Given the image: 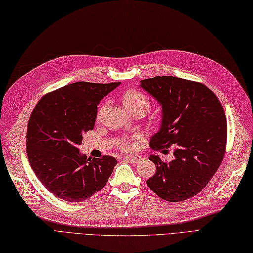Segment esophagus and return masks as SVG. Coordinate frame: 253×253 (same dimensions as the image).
<instances>
[{
  "label": "esophagus",
  "mask_w": 253,
  "mask_h": 253,
  "mask_svg": "<svg viewBox=\"0 0 253 253\" xmlns=\"http://www.w3.org/2000/svg\"><path fill=\"white\" fill-rule=\"evenodd\" d=\"M124 159L127 160V162L132 163V164H138V163L141 162L142 158L139 155H134V156H125Z\"/></svg>",
  "instance_id": "1"
}]
</instances>
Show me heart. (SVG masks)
<instances>
[{
	"instance_id": "heart-1",
	"label": "heart",
	"mask_w": 253,
	"mask_h": 253,
	"mask_svg": "<svg viewBox=\"0 0 253 253\" xmlns=\"http://www.w3.org/2000/svg\"><path fill=\"white\" fill-rule=\"evenodd\" d=\"M124 104L126 106V109L128 110H133V109H142L145 112H148L150 110L151 102L149 100V98L145 96L141 91L138 90H128L124 95ZM103 111V106L100 108L98 112V118L101 116ZM120 148L124 150H131L134 148V140L129 139V140H125L122 141L120 144Z\"/></svg>"
}]
</instances>
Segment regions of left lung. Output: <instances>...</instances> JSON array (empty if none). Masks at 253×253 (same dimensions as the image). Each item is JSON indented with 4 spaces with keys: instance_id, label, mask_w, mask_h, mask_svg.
I'll return each instance as SVG.
<instances>
[{
    "instance_id": "1",
    "label": "left lung",
    "mask_w": 253,
    "mask_h": 253,
    "mask_svg": "<svg viewBox=\"0 0 253 253\" xmlns=\"http://www.w3.org/2000/svg\"><path fill=\"white\" fill-rule=\"evenodd\" d=\"M140 86L162 105V125L152 136L150 147L157 151L171 145L175 148V158L170 163L150 155L156 172L147 185L165 201H186L207 186L224 158V109L215 94L203 83L157 76L141 80Z\"/></svg>"
}]
</instances>
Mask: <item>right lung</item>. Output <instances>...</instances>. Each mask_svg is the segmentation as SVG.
Returning <instances> with one entry per match:
<instances>
[{"label":"right lung","instance_id":"obj_1","mask_svg":"<svg viewBox=\"0 0 253 253\" xmlns=\"http://www.w3.org/2000/svg\"><path fill=\"white\" fill-rule=\"evenodd\" d=\"M120 82H75L45 95L27 126L26 152L36 176L60 200L81 203L100 191L117 160L87 158L78 145L94 128L97 105Z\"/></svg>","mask_w":253,"mask_h":253}]
</instances>
